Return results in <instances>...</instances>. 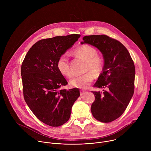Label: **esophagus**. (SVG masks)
<instances>
[{"mask_svg":"<svg viewBox=\"0 0 151 151\" xmlns=\"http://www.w3.org/2000/svg\"><path fill=\"white\" fill-rule=\"evenodd\" d=\"M85 93V91H84V90H81V91H80V94H81V96L83 95Z\"/></svg>","mask_w":151,"mask_h":151,"instance_id":"obj_1","label":"esophagus"}]
</instances>
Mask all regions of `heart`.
<instances>
[{"label": "heart", "mask_w": 151, "mask_h": 151, "mask_svg": "<svg viewBox=\"0 0 151 151\" xmlns=\"http://www.w3.org/2000/svg\"><path fill=\"white\" fill-rule=\"evenodd\" d=\"M74 54L86 62V72L91 71L94 74L98 75L102 70L103 61L101 57L97 55V51L95 48L88 45H83L78 47L74 51ZM57 67L63 76L68 78L72 76L69 58L66 54H63L59 57L57 62ZM92 73L88 72L83 75L75 77L70 81V85L77 88H87L94 79V75Z\"/></svg>", "instance_id": "1"}]
</instances>
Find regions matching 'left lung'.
Instances as JSON below:
<instances>
[{
  "label": "left lung",
  "mask_w": 151,
  "mask_h": 151,
  "mask_svg": "<svg viewBox=\"0 0 151 151\" xmlns=\"http://www.w3.org/2000/svg\"><path fill=\"white\" fill-rule=\"evenodd\" d=\"M81 44L97 48L102 54L104 66L94 87L103 90L93 91L95 100L91 105L93 116L102 122L118 118L130 103L134 90L135 67L127 49L119 41L106 35L83 37Z\"/></svg>",
  "instance_id": "obj_1"
}]
</instances>
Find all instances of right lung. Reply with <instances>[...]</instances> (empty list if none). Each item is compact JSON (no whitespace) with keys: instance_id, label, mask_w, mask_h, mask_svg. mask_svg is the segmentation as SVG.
<instances>
[{"instance_id":"1","label":"right lung","mask_w":151,"mask_h":151,"mask_svg":"<svg viewBox=\"0 0 151 151\" xmlns=\"http://www.w3.org/2000/svg\"><path fill=\"white\" fill-rule=\"evenodd\" d=\"M80 36L73 34L40 40L30 48L21 65L24 100L34 115L48 125L66 123L80 96L78 88L60 89L68 82L57 67L59 57Z\"/></svg>"}]
</instances>
